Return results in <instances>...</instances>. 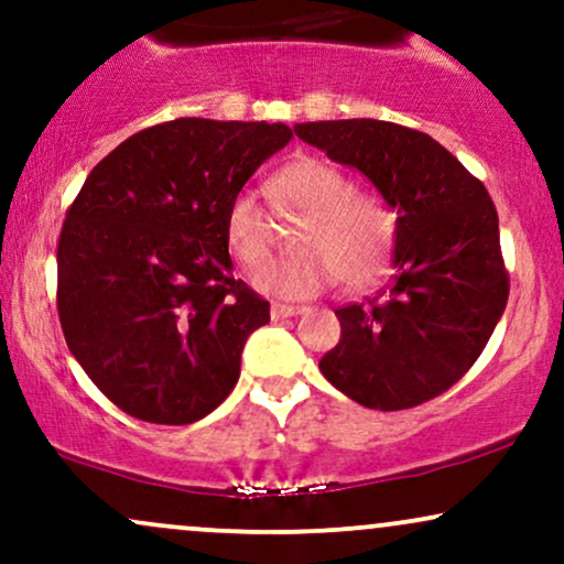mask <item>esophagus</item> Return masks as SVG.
<instances>
[{
    "instance_id": "esophagus-1",
    "label": "esophagus",
    "mask_w": 564,
    "mask_h": 564,
    "mask_svg": "<svg viewBox=\"0 0 564 564\" xmlns=\"http://www.w3.org/2000/svg\"><path fill=\"white\" fill-rule=\"evenodd\" d=\"M304 307H294V304H281V302H273V307H270V315H273V321H281V318H291V315L302 313Z\"/></svg>"
}]
</instances>
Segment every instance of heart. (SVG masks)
Here are the masks:
<instances>
[{
  "mask_svg": "<svg viewBox=\"0 0 564 564\" xmlns=\"http://www.w3.org/2000/svg\"><path fill=\"white\" fill-rule=\"evenodd\" d=\"M278 209L304 217L294 260L273 262L254 275V286L278 300H310L336 278L347 289H366L384 275L394 246V215L373 193L352 191L347 174L323 159L291 161L270 180ZM225 243L243 268L270 260L275 228L254 193L241 191L225 212Z\"/></svg>",
  "mask_w": 564,
  "mask_h": 564,
  "instance_id": "obj_1",
  "label": "heart"
}]
</instances>
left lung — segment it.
<instances>
[{
    "label": "left lung",
    "mask_w": 564,
    "mask_h": 564,
    "mask_svg": "<svg viewBox=\"0 0 564 564\" xmlns=\"http://www.w3.org/2000/svg\"><path fill=\"white\" fill-rule=\"evenodd\" d=\"M294 132L366 174L398 212V273L379 294L336 310L341 339L321 358V373L377 411L437 398L475 366L509 300L494 200L462 161L416 129L341 119Z\"/></svg>",
    "instance_id": "8db88e82"
}]
</instances>
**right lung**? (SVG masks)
<instances>
[{
  "mask_svg": "<svg viewBox=\"0 0 564 564\" xmlns=\"http://www.w3.org/2000/svg\"><path fill=\"white\" fill-rule=\"evenodd\" d=\"M291 138L268 121L174 119L84 180L57 241V315L87 377L129 416L193 424L236 387L270 302L232 278L225 212Z\"/></svg>",
  "mask_w": 564,
  "mask_h": 564,
  "instance_id": "right-lung-1",
  "label": "right lung"
}]
</instances>
